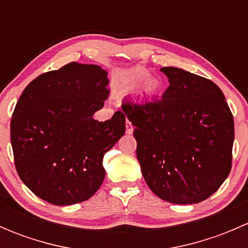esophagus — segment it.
<instances>
[{"instance_id": "obj_1", "label": "esophagus", "mask_w": 248, "mask_h": 248, "mask_svg": "<svg viewBox=\"0 0 248 248\" xmlns=\"http://www.w3.org/2000/svg\"><path fill=\"white\" fill-rule=\"evenodd\" d=\"M126 132L128 134H132V132H133V126H132V124L128 121V120L126 121Z\"/></svg>"}]
</instances>
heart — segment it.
I'll use <instances>...</instances> for the list:
<instances>
[{
    "instance_id": "1",
    "label": "heart",
    "mask_w": 248,
    "mask_h": 248,
    "mask_svg": "<svg viewBox=\"0 0 248 248\" xmlns=\"http://www.w3.org/2000/svg\"><path fill=\"white\" fill-rule=\"evenodd\" d=\"M149 72L145 71V69L134 68L131 69L129 72H127V73L120 79V84H121V86H124V89L133 90L139 87L141 84H144V81L149 78ZM159 86H161V84H159L158 80L155 79V78H150L149 80L145 83V93L150 94V96H154V94H156L157 92H158Z\"/></svg>"
}]
</instances>
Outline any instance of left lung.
Masks as SVG:
<instances>
[{"label": "left lung", "mask_w": 248, "mask_h": 248, "mask_svg": "<svg viewBox=\"0 0 248 248\" xmlns=\"http://www.w3.org/2000/svg\"><path fill=\"white\" fill-rule=\"evenodd\" d=\"M162 98L124 103L134 126L137 157L152 192L172 204H197L221 187L232 168L234 120L211 80L163 67Z\"/></svg>", "instance_id": "left-lung-1"}]
</instances>
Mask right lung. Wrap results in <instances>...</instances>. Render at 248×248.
Returning <instances> with one entry per match:
<instances>
[{
	"mask_svg": "<svg viewBox=\"0 0 248 248\" xmlns=\"http://www.w3.org/2000/svg\"><path fill=\"white\" fill-rule=\"evenodd\" d=\"M108 84L102 67L71 62L37 77L20 96L11 121L14 162L21 181L43 201L77 204L101 187L104 154L126 132L124 112L93 119Z\"/></svg>",
	"mask_w": 248,
	"mask_h": 248,
	"instance_id": "add662e5",
	"label": "right lung"
}]
</instances>
